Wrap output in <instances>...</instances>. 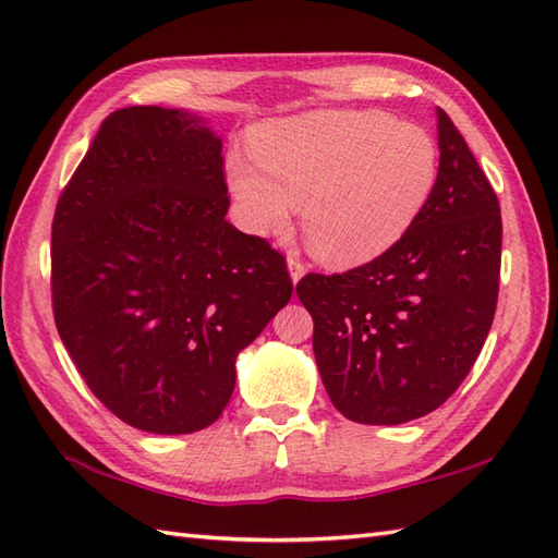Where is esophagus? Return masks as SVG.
Segmentation results:
<instances>
[{
  "label": "esophagus",
  "mask_w": 558,
  "mask_h": 558,
  "mask_svg": "<svg viewBox=\"0 0 558 558\" xmlns=\"http://www.w3.org/2000/svg\"><path fill=\"white\" fill-rule=\"evenodd\" d=\"M289 275H291V281L293 283H299L301 279H303V275H305V265L301 263V259L299 257H295V255H289Z\"/></svg>",
  "instance_id": "1"
}]
</instances>
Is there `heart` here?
<instances>
[{"instance_id":"1","label":"heart","mask_w":558,"mask_h":558,"mask_svg":"<svg viewBox=\"0 0 558 558\" xmlns=\"http://www.w3.org/2000/svg\"><path fill=\"white\" fill-rule=\"evenodd\" d=\"M251 155L227 159L239 225L255 236L281 233L301 203L307 247L337 269L391 251L439 179L429 131L384 111L322 109L271 121L253 131Z\"/></svg>"}]
</instances>
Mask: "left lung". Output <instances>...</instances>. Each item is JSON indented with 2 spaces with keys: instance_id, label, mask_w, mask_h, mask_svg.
Listing matches in <instances>:
<instances>
[{
  "instance_id": "8db88e82",
  "label": "left lung",
  "mask_w": 558,
  "mask_h": 558,
  "mask_svg": "<svg viewBox=\"0 0 558 558\" xmlns=\"http://www.w3.org/2000/svg\"><path fill=\"white\" fill-rule=\"evenodd\" d=\"M439 179L391 251L343 275H307L313 351L333 408L363 425H401L461 387L492 327L501 209L485 171L437 109Z\"/></svg>"
}]
</instances>
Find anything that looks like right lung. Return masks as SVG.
<instances>
[{"label": "right lung", "instance_id": "1", "mask_svg": "<svg viewBox=\"0 0 558 558\" xmlns=\"http://www.w3.org/2000/svg\"><path fill=\"white\" fill-rule=\"evenodd\" d=\"M221 138L183 109L109 114L57 203L52 305L90 391L153 435L213 425L289 303L287 259L227 221Z\"/></svg>", "mask_w": 558, "mask_h": 558}]
</instances>
